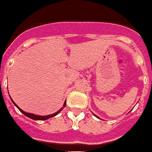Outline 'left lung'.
Returning <instances> with one entry per match:
<instances>
[{
    "label": "left lung",
    "mask_w": 152,
    "mask_h": 152,
    "mask_svg": "<svg viewBox=\"0 0 152 152\" xmlns=\"http://www.w3.org/2000/svg\"><path fill=\"white\" fill-rule=\"evenodd\" d=\"M96 117H97V116H96ZM98 118H99V117H98Z\"/></svg>",
    "instance_id": "8db88e82"
}]
</instances>
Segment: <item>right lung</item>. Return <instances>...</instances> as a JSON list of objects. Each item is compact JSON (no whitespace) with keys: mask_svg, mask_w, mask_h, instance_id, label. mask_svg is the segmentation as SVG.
I'll list each match as a JSON object with an SVG mask.
<instances>
[{"mask_svg":"<svg viewBox=\"0 0 152 152\" xmlns=\"http://www.w3.org/2000/svg\"><path fill=\"white\" fill-rule=\"evenodd\" d=\"M12 103L14 104V105L16 106V107L18 108V109L20 111V112L23 113V114L25 115H26V116H28V118H30V119H32V120H48V119H49V118H52L53 117V116H55V115H56L58 114V113H60V112L62 111V110L64 109V107H65L66 106V101L64 102V107L61 108V110H59L57 112H56V113H54V114H52V115H45V116H41V115H33V114H31V113H27V112H24V111H22L20 108L18 106H17V104H15L14 102L12 101Z\"/></svg>","mask_w":152,"mask_h":152,"instance_id":"add662e5","label":"right lung"}]
</instances>
